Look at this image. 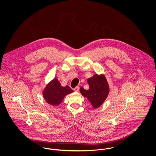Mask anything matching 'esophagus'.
Segmentation results:
<instances>
[{
  "label": "esophagus",
  "mask_w": 156,
  "mask_h": 156,
  "mask_svg": "<svg viewBox=\"0 0 156 156\" xmlns=\"http://www.w3.org/2000/svg\"><path fill=\"white\" fill-rule=\"evenodd\" d=\"M74 91H75V92H78V90H79V87H76L75 88H74Z\"/></svg>",
  "instance_id": "1"
}]
</instances>
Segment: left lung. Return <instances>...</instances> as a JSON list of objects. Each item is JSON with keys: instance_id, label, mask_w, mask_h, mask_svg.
Returning <instances> with one entry per match:
<instances>
[{"instance_id": "8db88e82", "label": "left lung", "mask_w": 156, "mask_h": 156, "mask_svg": "<svg viewBox=\"0 0 156 156\" xmlns=\"http://www.w3.org/2000/svg\"><path fill=\"white\" fill-rule=\"evenodd\" d=\"M89 88L88 90L80 88V92L83 97L92 105L94 108H99L104 103L109 94V86L103 75H94L87 81Z\"/></svg>"}]
</instances>
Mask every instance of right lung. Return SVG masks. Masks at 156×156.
Instances as JSON below:
<instances>
[{
  "label": "right lung",
  "mask_w": 156,
  "mask_h": 156,
  "mask_svg": "<svg viewBox=\"0 0 156 156\" xmlns=\"http://www.w3.org/2000/svg\"><path fill=\"white\" fill-rule=\"evenodd\" d=\"M73 90L68 86L62 87L57 78H54L45 87L43 97L48 104L57 106L61 104L67 95Z\"/></svg>",
  "instance_id": "add662e5"
}]
</instances>
